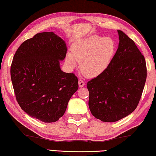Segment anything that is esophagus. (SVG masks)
<instances>
[{"instance_id":"obj_1","label":"esophagus","mask_w":156,"mask_h":156,"mask_svg":"<svg viewBox=\"0 0 156 156\" xmlns=\"http://www.w3.org/2000/svg\"><path fill=\"white\" fill-rule=\"evenodd\" d=\"M78 84H79V87H82L84 86V84H85V83H84V82L83 80H81V79H79Z\"/></svg>"}]
</instances>
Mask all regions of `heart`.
I'll list each match as a JSON object with an SVG mask.
<instances>
[{"instance_id":"1","label":"heart","mask_w":156,"mask_h":156,"mask_svg":"<svg viewBox=\"0 0 156 156\" xmlns=\"http://www.w3.org/2000/svg\"><path fill=\"white\" fill-rule=\"evenodd\" d=\"M115 50L112 38L92 36L73 44L72 53L67 54V62L72 67H75L77 61L80 62V71L84 76L96 77L107 69Z\"/></svg>"}]
</instances>
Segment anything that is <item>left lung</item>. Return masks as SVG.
<instances>
[{
  "label": "left lung",
  "mask_w": 156,
  "mask_h": 156,
  "mask_svg": "<svg viewBox=\"0 0 156 156\" xmlns=\"http://www.w3.org/2000/svg\"><path fill=\"white\" fill-rule=\"evenodd\" d=\"M119 44L107 69L89 80V107L102 122H116L136 109L147 79L144 57L133 40L118 30Z\"/></svg>",
  "instance_id": "1"
}]
</instances>
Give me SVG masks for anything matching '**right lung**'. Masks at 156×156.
<instances>
[{"label":"right lung","instance_id":"1","mask_svg":"<svg viewBox=\"0 0 156 156\" xmlns=\"http://www.w3.org/2000/svg\"><path fill=\"white\" fill-rule=\"evenodd\" d=\"M65 42L52 31L36 34L20 44L11 65L16 98L23 111L44 122L64 115L78 89V78L60 69L67 54Z\"/></svg>","mask_w":156,"mask_h":156}]
</instances>
